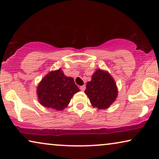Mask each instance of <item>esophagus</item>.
<instances>
[{"label":"esophagus","instance_id":"1","mask_svg":"<svg viewBox=\"0 0 159 159\" xmlns=\"http://www.w3.org/2000/svg\"><path fill=\"white\" fill-rule=\"evenodd\" d=\"M80 88L82 91H84V90H85V88H86V87H85V85H82V86H80Z\"/></svg>","mask_w":159,"mask_h":159}]
</instances>
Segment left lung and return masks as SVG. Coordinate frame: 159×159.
Returning <instances> with one entry per match:
<instances>
[{
	"label": "left lung",
	"mask_w": 159,
	"mask_h": 159,
	"mask_svg": "<svg viewBox=\"0 0 159 159\" xmlns=\"http://www.w3.org/2000/svg\"><path fill=\"white\" fill-rule=\"evenodd\" d=\"M84 93L93 107L106 109L116 101L118 89L112 76L107 71L98 69L86 84Z\"/></svg>",
	"instance_id": "left-lung-1"
}]
</instances>
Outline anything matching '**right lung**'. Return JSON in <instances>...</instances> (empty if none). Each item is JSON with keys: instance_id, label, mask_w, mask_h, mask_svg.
Here are the masks:
<instances>
[{"instance_id": "obj_1", "label": "right lung", "mask_w": 159, "mask_h": 159, "mask_svg": "<svg viewBox=\"0 0 159 159\" xmlns=\"http://www.w3.org/2000/svg\"><path fill=\"white\" fill-rule=\"evenodd\" d=\"M72 77H66L61 69L48 73L37 88L38 101L46 108L64 109L73 95L79 92Z\"/></svg>"}]
</instances>
